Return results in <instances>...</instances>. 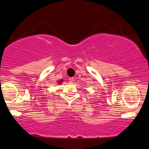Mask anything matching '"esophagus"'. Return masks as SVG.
Listing matches in <instances>:
<instances>
[{"label":"esophagus","instance_id":"obj_1","mask_svg":"<svg viewBox=\"0 0 149 149\" xmlns=\"http://www.w3.org/2000/svg\"><path fill=\"white\" fill-rule=\"evenodd\" d=\"M69 81H70V83H72L74 81V77H71V78L69 79Z\"/></svg>","mask_w":149,"mask_h":149}]
</instances>
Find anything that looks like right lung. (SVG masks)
Instances as JSON below:
<instances>
[{
  "mask_svg": "<svg viewBox=\"0 0 149 149\" xmlns=\"http://www.w3.org/2000/svg\"><path fill=\"white\" fill-rule=\"evenodd\" d=\"M63 81H64V80H63V79H60V81H58V83L59 85H60L61 83H63Z\"/></svg>",
  "mask_w": 149,
  "mask_h": 149,
  "instance_id": "obj_1",
  "label": "right lung"
}]
</instances>
